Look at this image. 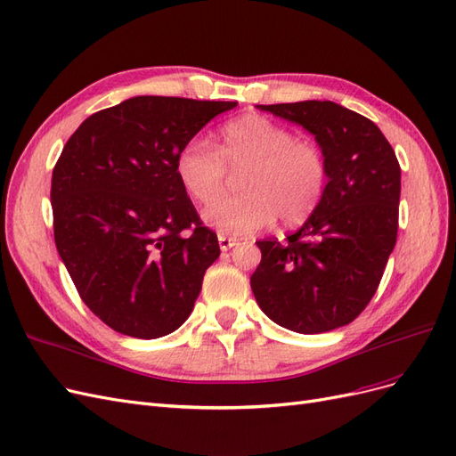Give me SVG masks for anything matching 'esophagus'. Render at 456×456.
<instances>
[{
  "label": "esophagus",
  "instance_id": "34e87169",
  "mask_svg": "<svg viewBox=\"0 0 456 456\" xmlns=\"http://www.w3.org/2000/svg\"><path fill=\"white\" fill-rule=\"evenodd\" d=\"M218 245H220V249H223V251H228V249H232L233 245H238V240L236 238H228V236H224V233H220V236H218Z\"/></svg>",
  "mask_w": 456,
  "mask_h": 456
}]
</instances>
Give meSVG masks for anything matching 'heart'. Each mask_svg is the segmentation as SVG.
I'll return each mask as SVG.
<instances>
[{"mask_svg":"<svg viewBox=\"0 0 456 456\" xmlns=\"http://www.w3.org/2000/svg\"><path fill=\"white\" fill-rule=\"evenodd\" d=\"M245 167L243 195L217 202L225 167ZM175 171L191 200L210 205L205 223L224 236H247L270 226H298L320 205L327 186V159L312 141L265 116L247 114L228 121L216 134V148L201 139L178 150Z\"/></svg>","mask_w":456,"mask_h":456,"instance_id":"b5f03b06","label":"heart"}]
</instances>
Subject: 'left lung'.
I'll return each instance as SVG.
<instances>
[{"label": "left lung", "mask_w": 456, "mask_h": 456, "mask_svg": "<svg viewBox=\"0 0 456 456\" xmlns=\"http://www.w3.org/2000/svg\"><path fill=\"white\" fill-rule=\"evenodd\" d=\"M310 131L327 159L317 209L287 241H256L251 289L272 322L302 335L352 323L377 293L397 238L402 169L380 129L330 101L258 104Z\"/></svg>", "instance_id": "obj_1"}]
</instances>
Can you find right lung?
Masks as SVG:
<instances>
[{"instance_id": "1", "label": "right lung", "mask_w": 456, "mask_h": 456, "mask_svg": "<svg viewBox=\"0 0 456 456\" xmlns=\"http://www.w3.org/2000/svg\"><path fill=\"white\" fill-rule=\"evenodd\" d=\"M238 102L133 96L89 116L53 169L54 243L86 306L121 335L159 338L194 310L220 255L178 181V150Z\"/></svg>"}]
</instances>
